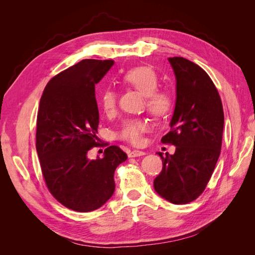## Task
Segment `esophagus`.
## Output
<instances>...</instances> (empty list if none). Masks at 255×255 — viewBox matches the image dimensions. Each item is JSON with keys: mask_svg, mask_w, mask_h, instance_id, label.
<instances>
[{"mask_svg": "<svg viewBox=\"0 0 255 255\" xmlns=\"http://www.w3.org/2000/svg\"><path fill=\"white\" fill-rule=\"evenodd\" d=\"M144 152H142V151H139V150H134V151H132V152H129V154H128V157H138V156H142V155H144Z\"/></svg>", "mask_w": 255, "mask_h": 255, "instance_id": "esophagus-1", "label": "esophagus"}]
</instances>
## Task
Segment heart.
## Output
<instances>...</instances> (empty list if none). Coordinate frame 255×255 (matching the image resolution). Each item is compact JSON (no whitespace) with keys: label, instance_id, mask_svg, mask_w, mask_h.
<instances>
[{"label":"heart","instance_id":"b5f03b06","mask_svg":"<svg viewBox=\"0 0 255 255\" xmlns=\"http://www.w3.org/2000/svg\"><path fill=\"white\" fill-rule=\"evenodd\" d=\"M123 83L134 88L144 97L148 112L155 118L166 116L172 107V98L168 91L158 90L159 79L150 67H137L123 76ZM100 105L106 114H112L117 105V96L112 88H105L100 95ZM149 129L144 120L132 118L122 122L118 137L122 140L138 145L142 141V135Z\"/></svg>","mask_w":255,"mask_h":255}]
</instances>
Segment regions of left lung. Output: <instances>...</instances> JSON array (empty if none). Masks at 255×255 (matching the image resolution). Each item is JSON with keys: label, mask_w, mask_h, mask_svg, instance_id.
<instances>
[{"label": "left lung", "mask_w": 255, "mask_h": 255, "mask_svg": "<svg viewBox=\"0 0 255 255\" xmlns=\"http://www.w3.org/2000/svg\"><path fill=\"white\" fill-rule=\"evenodd\" d=\"M176 81L171 130L161 141L175 145L173 155L158 152L163 170L154 189L173 204L194 201L205 189L220 155L223 123L222 103L208 74L192 61L169 57Z\"/></svg>", "instance_id": "obj_1"}]
</instances>
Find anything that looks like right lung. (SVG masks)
I'll return each mask as SVG.
<instances>
[{"label": "right lung", "mask_w": 255, "mask_h": 255, "mask_svg": "<svg viewBox=\"0 0 255 255\" xmlns=\"http://www.w3.org/2000/svg\"><path fill=\"white\" fill-rule=\"evenodd\" d=\"M113 65L83 59L54 76L40 99L36 150L44 181L58 202L76 212L98 210L111 199L116 168L128 158L117 145L102 158L87 156L99 139L95 86Z\"/></svg>", "instance_id": "right-lung-1"}]
</instances>
